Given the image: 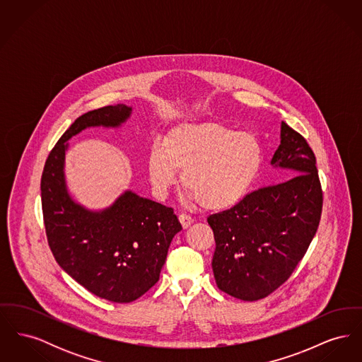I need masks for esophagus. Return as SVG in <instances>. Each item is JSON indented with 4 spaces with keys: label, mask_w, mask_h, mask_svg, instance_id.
Here are the masks:
<instances>
[{
    "label": "esophagus",
    "mask_w": 362,
    "mask_h": 362,
    "mask_svg": "<svg viewBox=\"0 0 362 362\" xmlns=\"http://www.w3.org/2000/svg\"><path fill=\"white\" fill-rule=\"evenodd\" d=\"M179 221H180V224L183 226V229H187L189 225L194 223V220L187 214H179Z\"/></svg>",
    "instance_id": "obj_1"
}]
</instances>
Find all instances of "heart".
<instances>
[{
  "label": "heart",
  "instance_id": "b5f03b06",
  "mask_svg": "<svg viewBox=\"0 0 362 362\" xmlns=\"http://www.w3.org/2000/svg\"><path fill=\"white\" fill-rule=\"evenodd\" d=\"M263 165V148L252 133L218 122L176 127L148 158L156 194L167 197L177 183V170L187 197L206 210L238 206L251 192Z\"/></svg>",
  "mask_w": 362,
  "mask_h": 362
}]
</instances>
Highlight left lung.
Returning <instances> with one entry per match:
<instances>
[{
	"label": "left lung",
	"instance_id": "left-lung-1",
	"mask_svg": "<svg viewBox=\"0 0 362 362\" xmlns=\"http://www.w3.org/2000/svg\"><path fill=\"white\" fill-rule=\"evenodd\" d=\"M270 164L288 180L257 189L238 206L207 218L216 240L211 260L216 284L244 301L264 298L291 276L322 214L316 158L305 138L285 122Z\"/></svg>",
	"mask_w": 362,
	"mask_h": 362
}]
</instances>
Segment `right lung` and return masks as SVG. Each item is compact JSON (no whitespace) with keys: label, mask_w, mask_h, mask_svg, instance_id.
I'll list each match as a JSON object with an SVG mask.
<instances>
[{"label":"right lung","mask_w":362,"mask_h":362,"mask_svg":"<svg viewBox=\"0 0 362 362\" xmlns=\"http://www.w3.org/2000/svg\"><path fill=\"white\" fill-rule=\"evenodd\" d=\"M133 112L107 105L77 118L46 160L40 191L46 235L58 264L98 297L132 303L158 281L173 236L182 225L173 207L126 189L111 206L89 210L76 202L65 179L70 138L89 127H119Z\"/></svg>","instance_id":"add662e5"}]
</instances>
